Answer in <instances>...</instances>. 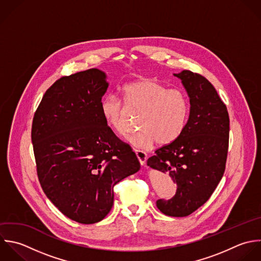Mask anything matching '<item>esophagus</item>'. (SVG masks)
<instances>
[{
    "mask_svg": "<svg viewBox=\"0 0 261 261\" xmlns=\"http://www.w3.org/2000/svg\"><path fill=\"white\" fill-rule=\"evenodd\" d=\"M135 153H136V156H137L140 165L145 166V163L147 160V154L142 150H135Z\"/></svg>",
    "mask_w": 261,
    "mask_h": 261,
    "instance_id": "obj_1",
    "label": "esophagus"
}]
</instances>
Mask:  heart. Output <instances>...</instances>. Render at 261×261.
I'll use <instances>...</instances> for the list:
<instances>
[{"mask_svg":"<svg viewBox=\"0 0 261 261\" xmlns=\"http://www.w3.org/2000/svg\"><path fill=\"white\" fill-rule=\"evenodd\" d=\"M122 95L128 110L140 112V131L127 140L136 148H150L156 141L167 145L177 140L186 128L190 103L186 93L170 88L150 78H141L122 87ZM100 113L106 123L120 134L127 131V110L113 94L102 98Z\"/></svg>","mask_w":261,"mask_h":261,"instance_id":"b5f03b06","label":"heart"}]
</instances>
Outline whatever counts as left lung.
<instances>
[{
    "mask_svg": "<svg viewBox=\"0 0 261 261\" xmlns=\"http://www.w3.org/2000/svg\"><path fill=\"white\" fill-rule=\"evenodd\" d=\"M189 96L190 112L185 130L174 142L155 150L147 166L170 175L177 184L169 200L158 208L170 217H187L203 205L223 178L229 147L230 119L214 85L188 70L174 74Z\"/></svg>",
    "mask_w": 261,
    "mask_h": 261,
    "instance_id": "1",
    "label": "left lung"
}]
</instances>
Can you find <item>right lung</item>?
Returning <instances> with one entry per match:
<instances>
[{
	"label": "right lung",
	"mask_w": 261,
	"mask_h": 261,
	"mask_svg": "<svg viewBox=\"0 0 261 261\" xmlns=\"http://www.w3.org/2000/svg\"><path fill=\"white\" fill-rule=\"evenodd\" d=\"M108 87L106 73L95 68L62 77L45 91L32 122L43 192L63 215L85 225L105 219L114 186L140 169L100 113Z\"/></svg>",
	"instance_id": "obj_1"
}]
</instances>
